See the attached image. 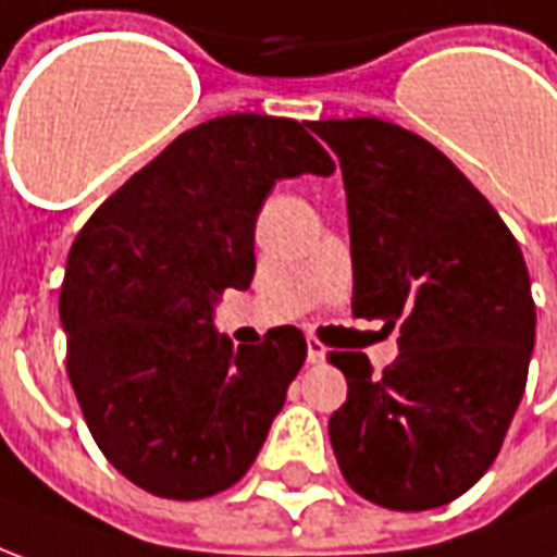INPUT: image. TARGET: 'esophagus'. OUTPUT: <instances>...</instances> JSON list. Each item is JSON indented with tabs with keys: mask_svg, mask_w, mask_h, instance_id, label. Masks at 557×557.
<instances>
[{
	"mask_svg": "<svg viewBox=\"0 0 557 557\" xmlns=\"http://www.w3.org/2000/svg\"><path fill=\"white\" fill-rule=\"evenodd\" d=\"M327 349L322 343H315V339H307V361L310 363H322L325 361Z\"/></svg>",
	"mask_w": 557,
	"mask_h": 557,
	"instance_id": "34e87169",
	"label": "esophagus"
}]
</instances>
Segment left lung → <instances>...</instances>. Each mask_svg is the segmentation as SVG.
<instances>
[{"instance_id": "obj_1", "label": "left lung", "mask_w": 557, "mask_h": 557, "mask_svg": "<svg viewBox=\"0 0 557 557\" xmlns=\"http://www.w3.org/2000/svg\"><path fill=\"white\" fill-rule=\"evenodd\" d=\"M307 127L343 170L351 310L399 325L382 375L361 351H331L349 382L331 447L367 502L442 507L486 474L525 394L537 327L525 259L490 199L423 137L382 119Z\"/></svg>"}]
</instances>
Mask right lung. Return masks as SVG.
<instances>
[{
	"label": "right lung",
	"mask_w": 557,
	"mask_h": 557,
	"mask_svg": "<svg viewBox=\"0 0 557 557\" xmlns=\"http://www.w3.org/2000/svg\"><path fill=\"white\" fill-rule=\"evenodd\" d=\"M331 175L295 119L232 113L184 131L127 178L67 253L59 315L67 375L95 442L131 483L196 502L262 450L307 358L298 327L235 346L223 289L256 271V220L280 178Z\"/></svg>",
	"instance_id": "1"
}]
</instances>
